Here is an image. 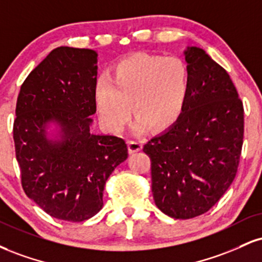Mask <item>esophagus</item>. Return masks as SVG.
Instances as JSON below:
<instances>
[{
  "label": "esophagus",
  "mask_w": 262,
  "mask_h": 262,
  "mask_svg": "<svg viewBox=\"0 0 262 262\" xmlns=\"http://www.w3.org/2000/svg\"><path fill=\"white\" fill-rule=\"evenodd\" d=\"M141 147H143V143H141L140 140L133 139V140L128 141V149H129V152H130V154L138 152V151L141 150Z\"/></svg>",
  "instance_id": "34e87169"
}]
</instances>
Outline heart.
I'll return each instance as SVG.
<instances>
[{"label": "heart", "instance_id": "obj_1", "mask_svg": "<svg viewBox=\"0 0 262 262\" xmlns=\"http://www.w3.org/2000/svg\"><path fill=\"white\" fill-rule=\"evenodd\" d=\"M188 93V68L181 58L134 55L118 63L111 79L97 80L95 101L103 124L119 133L130 118V105L137 130L145 124L169 127L184 111Z\"/></svg>", "mask_w": 262, "mask_h": 262}]
</instances>
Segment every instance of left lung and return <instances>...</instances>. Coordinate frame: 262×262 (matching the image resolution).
Segmentation results:
<instances>
[{"mask_svg": "<svg viewBox=\"0 0 262 262\" xmlns=\"http://www.w3.org/2000/svg\"><path fill=\"white\" fill-rule=\"evenodd\" d=\"M184 55V111L143 149L156 206L178 220L203 215L221 199L237 174L244 135L243 102L226 69L200 47Z\"/></svg>", "mask_w": 262, "mask_h": 262, "instance_id": "obj_1", "label": "left lung"}]
</instances>
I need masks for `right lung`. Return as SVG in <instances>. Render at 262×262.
<instances>
[{"instance_id":"add662e5","label":"right lung","mask_w":262,"mask_h":262,"mask_svg":"<svg viewBox=\"0 0 262 262\" xmlns=\"http://www.w3.org/2000/svg\"><path fill=\"white\" fill-rule=\"evenodd\" d=\"M97 53L61 46L21 84L13 139L25 194L55 219L81 222L102 209L107 178L128 157L122 138L91 133ZM51 121L60 139L49 140Z\"/></svg>"}]
</instances>
